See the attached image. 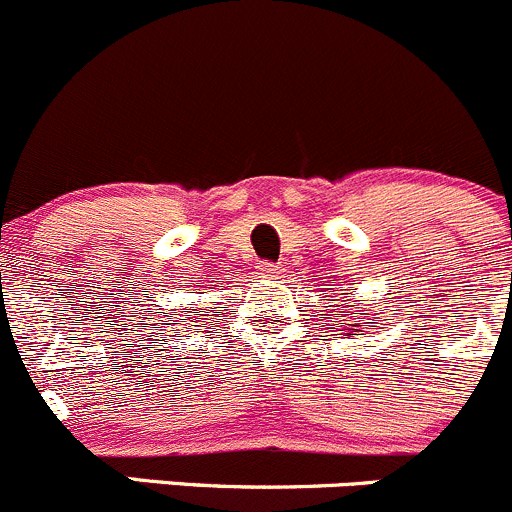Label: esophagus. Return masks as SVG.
I'll list each match as a JSON object with an SVG mask.
<instances>
[{"mask_svg": "<svg viewBox=\"0 0 512 512\" xmlns=\"http://www.w3.org/2000/svg\"><path fill=\"white\" fill-rule=\"evenodd\" d=\"M258 271H261L263 276H281L283 266H278V263H261V268H258Z\"/></svg>", "mask_w": 512, "mask_h": 512, "instance_id": "1", "label": "esophagus"}]
</instances>
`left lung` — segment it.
<instances>
[{"instance_id": "8db88e82", "label": "left lung", "mask_w": 512, "mask_h": 512, "mask_svg": "<svg viewBox=\"0 0 512 512\" xmlns=\"http://www.w3.org/2000/svg\"><path fill=\"white\" fill-rule=\"evenodd\" d=\"M348 326H351V323H348ZM351 331H356V333H358V328H351ZM356 333H351V336H356Z\"/></svg>"}]
</instances>
